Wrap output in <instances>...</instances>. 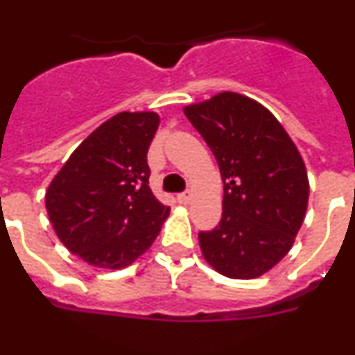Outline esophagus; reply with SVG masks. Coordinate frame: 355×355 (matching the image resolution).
<instances>
[{"mask_svg":"<svg viewBox=\"0 0 355 355\" xmlns=\"http://www.w3.org/2000/svg\"><path fill=\"white\" fill-rule=\"evenodd\" d=\"M191 193H182V194H178L177 196V200H178V203L180 205H189L191 203Z\"/></svg>","mask_w":355,"mask_h":355,"instance_id":"obj_1","label":"esophagus"}]
</instances>
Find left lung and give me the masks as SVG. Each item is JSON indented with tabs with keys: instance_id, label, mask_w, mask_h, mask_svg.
Masks as SVG:
<instances>
[{
	"instance_id": "1",
	"label": "left lung",
	"mask_w": 355,
	"mask_h": 355,
	"mask_svg": "<svg viewBox=\"0 0 355 355\" xmlns=\"http://www.w3.org/2000/svg\"><path fill=\"white\" fill-rule=\"evenodd\" d=\"M184 114L224 182L223 218L198 236L203 257L224 277H261L287 256L304 220L310 185L303 159L277 117L243 94L218 92Z\"/></svg>"
}]
</instances>
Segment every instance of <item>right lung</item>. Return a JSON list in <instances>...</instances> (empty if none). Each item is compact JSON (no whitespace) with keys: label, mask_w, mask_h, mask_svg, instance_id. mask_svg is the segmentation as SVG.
Listing matches in <instances>:
<instances>
[{"label":"right lung","mask_w":355,"mask_h":355,"mask_svg":"<svg viewBox=\"0 0 355 355\" xmlns=\"http://www.w3.org/2000/svg\"><path fill=\"white\" fill-rule=\"evenodd\" d=\"M155 112H121L89 135L51 182L49 218L71 254L96 268L121 270L154 243L170 207L148 187L147 152Z\"/></svg>","instance_id":"1"}]
</instances>
